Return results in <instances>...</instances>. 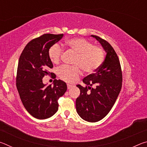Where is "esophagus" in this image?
Returning a JSON list of instances; mask_svg holds the SVG:
<instances>
[{
	"instance_id": "34e87169",
	"label": "esophagus",
	"mask_w": 147,
	"mask_h": 147,
	"mask_svg": "<svg viewBox=\"0 0 147 147\" xmlns=\"http://www.w3.org/2000/svg\"><path fill=\"white\" fill-rule=\"evenodd\" d=\"M67 89H71L72 87H73V85H71V84H67Z\"/></svg>"
}]
</instances>
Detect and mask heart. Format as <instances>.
Here are the masks:
<instances>
[{
    "instance_id": "heart-1",
    "label": "heart",
    "mask_w": 147,
    "mask_h": 147,
    "mask_svg": "<svg viewBox=\"0 0 147 147\" xmlns=\"http://www.w3.org/2000/svg\"><path fill=\"white\" fill-rule=\"evenodd\" d=\"M63 47L75 56L74 66H61L57 73L59 78L67 82H73L81 74V69L86 74H92L102 65L104 60V51L101 47L93 45L91 42L84 38H72L65 41ZM51 61L58 64L63 55V49L58 44L52 45L48 52Z\"/></svg>"
}]
</instances>
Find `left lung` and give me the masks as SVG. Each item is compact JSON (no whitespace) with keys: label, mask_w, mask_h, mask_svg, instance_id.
I'll use <instances>...</instances> for the list:
<instances>
[{"label":"left lung","mask_w":147,"mask_h":147,"mask_svg":"<svg viewBox=\"0 0 147 147\" xmlns=\"http://www.w3.org/2000/svg\"><path fill=\"white\" fill-rule=\"evenodd\" d=\"M99 41L106 53L102 65L83 79L86 86H76L80 94L76 100V111L82 119L91 123L100 121L107 115L115 104L120 93L123 75L120 61L115 50L108 41L91 35ZM94 85L95 88L90 86ZM90 91L88 92V89Z\"/></svg>","instance_id":"1"}]
</instances>
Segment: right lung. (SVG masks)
<instances>
[{
  "mask_svg": "<svg viewBox=\"0 0 147 147\" xmlns=\"http://www.w3.org/2000/svg\"><path fill=\"white\" fill-rule=\"evenodd\" d=\"M63 34H45L32 39L24 47L17 67L16 86L20 98L27 111L34 117L45 119L51 117L58 109V100L67 91L66 83L55 79L53 86L43 83L53 64L48 54L52 45L63 38Z\"/></svg>",
  "mask_w": 147,
  "mask_h": 147,
  "instance_id": "right-lung-1",
  "label": "right lung"
}]
</instances>
